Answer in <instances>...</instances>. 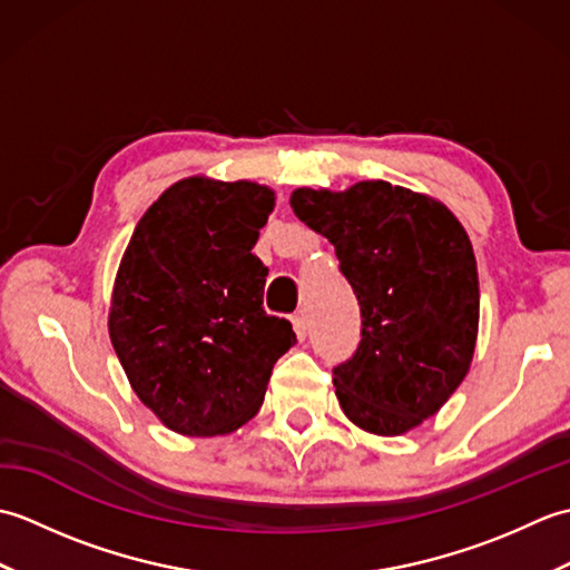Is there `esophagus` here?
Listing matches in <instances>:
<instances>
[{
    "label": "esophagus",
    "mask_w": 570,
    "mask_h": 570,
    "mask_svg": "<svg viewBox=\"0 0 570 570\" xmlns=\"http://www.w3.org/2000/svg\"><path fill=\"white\" fill-rule=\"evenodd\" d=\"M292 323H294V331L298 335V341H306V333H308V321H306V313L298 311L292 316Z\"/></svg>",
    "instance_id": "obj_1"
}]
</instances>
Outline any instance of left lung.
I'll list each match as a JSON object with an SVG mask.
<instances>
[{
  "mask_svg": "<svg viewBox=\"0 0 570 570\" xmlns=\"http://www.w3.org/2000/svg\"><path fill=\"white\" fill-rule=\"evenodd\" d=\"M288 203L335 247L360 304L362 341L333 367L341 409L377 435L416 429L475 355L480 284L468 233L443 203L386 180L296 188Z\"/></svg>",
  "mask_w": 570,
  "mask_h": 570,
  "instance_id": "obj_1",
  "label": "left lung"
}]
</instances>
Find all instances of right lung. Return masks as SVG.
<instances>
[{
    "mask_svg": "<svg viewBox=\"0 0 570 570\" xmlns=\"http://www.w3.org/2000/svg\"><path fill=\"white\" fill-rule=\"evenodd\" d=\"M274 190L190 176L135 227L112 288L110 341L164 426L223 435L257 414L274 362L296 343L264 311L269 269L252 247Z\"/></svg>",
    "mask_w": 570,
    "mask_h": 570,
    "instance_id": "1",
    "label": "right lung"
}]
</instances>
